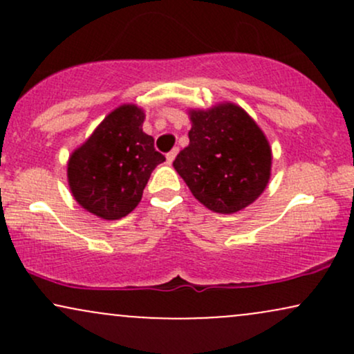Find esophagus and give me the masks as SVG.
Returning a JSON list of instances; mask_svg holds the SVG:
<instances>
[{"label": "esophagus", "instance_id": "1", "mask_svg": "<svg viewBox=\"0 0 354 354\" xmlns=\"http://www.w3.org/2000/svg\"><path fill=\"white\" fill-rule=\"evenodd\" d=\"M176 154H178V149L176 148L171 149V151L166 154V160H168V163H173V160H174V158H176Z\"/></svg>", "mask_w": 354, "mask_h": 354}]
</instances>
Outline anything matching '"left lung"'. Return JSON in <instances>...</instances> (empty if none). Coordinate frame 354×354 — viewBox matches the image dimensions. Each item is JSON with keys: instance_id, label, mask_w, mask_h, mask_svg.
<instances>
[{"instance_id": "8db88e82", "label": "left lung", "mask_w": 354, "mask_h": 354, "mask_svg": "<svg viewBox=\"0 0 354 354\" xmlns=\"http://www.w3.org/2000/svg\"><path fill=\"white\" fill-rule=\"evenodd\" d=\"M189 145L173 161L193 196L214 213L246 208L270 180L271 148L259 126L236 104L189 111Z\"/></svg>"}]
</instances>
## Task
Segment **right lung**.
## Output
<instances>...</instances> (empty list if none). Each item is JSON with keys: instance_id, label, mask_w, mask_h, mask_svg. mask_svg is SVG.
Here are the masks:
<instances>
[{"instance_id": "obj_1", "label": "right lung", "mask_w": 354, "mask_h": 354, "mask_svg": "<svg viewBox=\"0 0 354 354\" xmlns=\"http://www.w3.org/2000/svg\"><path fill=\"white\" fill-rule=\"evenodd\" d=\"M143 109L123 104L70 156L71 193L89 213L120 219L141 201L153 169L165 161L153 138L143 133Z\"/></svg>"}]
</instances>
